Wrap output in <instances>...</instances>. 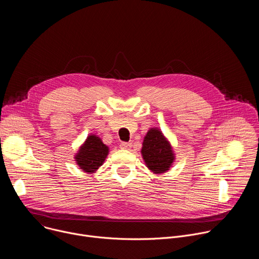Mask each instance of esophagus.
<instances>
[{"label":"esophagus","instance_id":"esophagus-1","mask_svg":"<svg viewBox=\"0 0 259 259\" xmlns=\"http://www.w3.org/2000/svg\"><path fill=\"white\" fill-rule=\"evenodd\" d=\"M121 147H122V149H124V150H130L131 143L130 142H122L121 143Z\"/></svg>","mask_w":259,"mask_h":259}]
</instances>
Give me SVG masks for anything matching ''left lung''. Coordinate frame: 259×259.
I'll use <instances>...</instances> for the list:
<instances>
[{"mask_svg": "<svg viewBox=\"0 0 259 259\" xmlns=\"http://www.w3.org/2000/svg\"><path fill=\"white\" fill-rule=\"evenodd\" d=\"M141 155L147 168L156 174L168 171L175 159L169 141L156 128H152L146 133L142 143Z\"/></svg>", "mask_w": 259, "mask_h": 259, "instance_id": "obj_1", "label": "left lung"}]
</instances>
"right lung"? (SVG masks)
Here are the masks:
<instances>
[{"mask_svg": "<svg viewBox=\"0 0 259 259\" xmlns=\"http://www.w3.org/2000/svg\"><path fill=\"white\" fill-rule=\"evenodd\" d=\"M107 154L108 146L96 135H90L81 146L75 159L84 172L93 173L103 164Z\"/></svg>", "mask_w": 259, "mask_h": 259, "instance_id": "right-lung-1", "label": "right lung"}]
</instances>
